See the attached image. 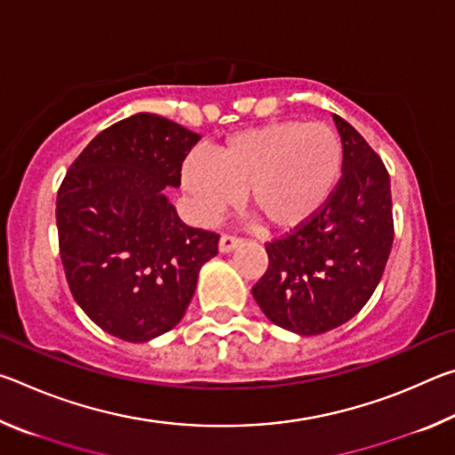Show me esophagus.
Listing matches in <instances>:
<instances>
[{
  "mask_svg": "<svg viewBox=\"0 0 455 455\" xmlns=\"http://www.w3.org/2000/svg\"><path fill=\"white\" fill-rule=\"evenodd\" d=\"M238 244H241V238L230 236V235H222L220 241H219V251L220 252H230V251H235Z\"/></svg>",
  "mask_w": 455,
  "mask_h": 455,
  "instance_id": "34e87169",
  "label": "esophagus"
}]
</instances>
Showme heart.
Segmentation results:
<instances>
[{
    "instance_id": "heart-1",
    "label": "heart",
    "mask_w": 455,
    "mask_h": 455,
    "mask_svg": "<svg viewBox=\"0 0 455 455\" xmlns=\"http://www.w3.org/2000/svg\"><path fill=\"white\" fill-rule=\"evenodd\" d=\"M343 172V144L321 122L283 120L228 136L214 158L192 152L182 164V187L204 220L241 204L276 228L311 220L333 196Z\"/></svg>"
}]
</instances>
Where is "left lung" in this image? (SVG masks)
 <instances>
[{
	"label": "left lung",
	"instance_id": "left-lung-1",
	"mask_svg": "<svg viewBox=\"0 0 455 455\" xmlns=\"http://www.w3.org/2000/svg\"><path fill=\"white\" fill-rule=\"evenodd\" d=\"M343 176L333 196L295 233L267 244L268 268L252 287L265 317L297 335H319L363 309L394 244L391 184L381 158L333 114Z\"/></svg>",
	"mask_w": 455,
	"mask_h": 455
}]
</instances>
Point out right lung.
I'll return each instance as SVG.
<instances>
[{"label": "right lung", "mask_w": 455, "mask_h": 455, "mask_svg": "<svg viewBox=\"0 0 455 455\" xmlns=\"http://www.w3.org/2000/svg\"><path fill=\"white\" fill-rule=\"evenodd\" d=\"M200 134L156 114L106 128L58 190L60 257L74 301L106 333L144 343L187 313L219 235L190 227L166 196Z\"/></svg>", "instance_id": "add662e5"}]
</instances>
